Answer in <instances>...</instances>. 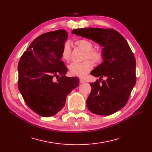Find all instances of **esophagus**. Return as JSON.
I'll use <instances>...</instances> for the list:
<instances>
[{
    "label": "esophagus",
    "instance_id": "esophagus-1",
    "mask_svg": "<svg viewBox=\"0 0 152 152\" xmlns=\"http://www.w3.org/2000/svg\"><path fill=\"white\" fill-rule=\"evenodd\" d=\"M86 81L84 79H82V78H80V83H84Z\"/></svg>",
    "mask_w": 152,
    "mask_h": 152
}]
</instances>
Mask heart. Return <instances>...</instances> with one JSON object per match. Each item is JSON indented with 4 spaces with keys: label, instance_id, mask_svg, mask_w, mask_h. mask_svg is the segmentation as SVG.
Listing matches in <instances>:
<instances>
[{
    "label": "heart",
    "instance_id": "1",
    "mask_svg": "<svg viewBox=\"0 0 152 152\" xmlns=\"http://www.w3.org/2000/svg\"><path fill=\"white\" fill-rule=\"evenodd\" d=\"M76 46L80 49L84 50V54L83 56L84 61L79 63H73L69 66V70L73 75L79 77L84 76L87 73L90 72L93 66V63L90 59L94 63L98 64L103 61L104 54L102 50L99 49H93L94 44L90 40L82 39H78L75 41ZM72 49L69 42H66L63 45L61 50V58L64 61L69 62L71 58Z\"/></svg>",
    "mask_w": 152,
    "mask_h": 152
}]
</instances>
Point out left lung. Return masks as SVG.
<instances>
[{
  "label": "left lung",
  "instance_id": "8db88e82",
  "mask_svg": "<svg viewBox=\"0 0 152 152\" xmlns=\"http://www.w3.org/2000/svg\"><path fill=\"white\" fill-rule=\"evenodd\" d=\"M72 34L103 47L104 61L91 72V75L101 79L90 83L92 89L87 99V108L99 115L115 113L126 104L136 81V59L127 40L113 28L75 29ZM104 76L107 79L102 81Z\"/></svg>",
  "mask_w": 152,
  "mask_h": 152
}]
</instances>
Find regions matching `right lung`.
<instances>
[{"instance_id":"add662e5","label":"right lung","mask_w":152,"mask_h":152,"mask_svg":"<svg viewBox=\"0 0 152 152\" xmlns=\"http://www.w3.org/2000/svg\"><path fill=\"white\" fill-rule=\"evenodd\" d=\"M67 36L65 30L39 35L18 63V89L28 107L42 117L53 116L60 111L67 95L79 86V78L65 75L68 69L61 60Z\"/></svg>"}]
</instances>
